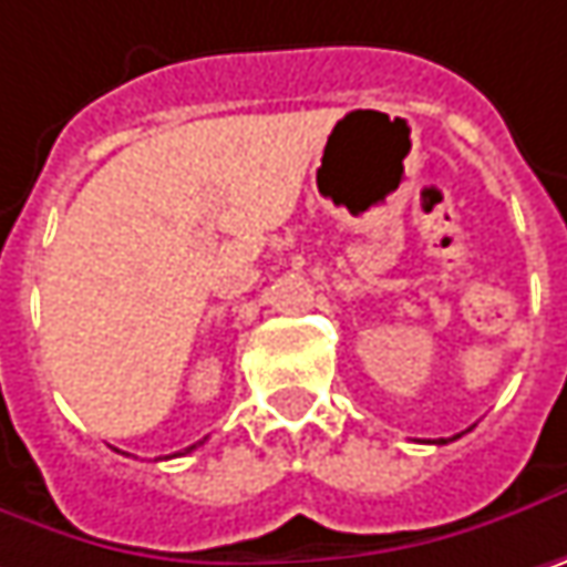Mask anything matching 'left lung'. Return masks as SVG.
I'll list each match as a JSON object with an SVG mask.
<instances>
[{"mask_svg":"<svg viewBox=\"0 0 567 567\" xmlns=\"http://www.w3.org/2000/svg\"><path fill=\"white\" fill-rule=\"evenodd\" d=\"M440 443H446V440H440Z\"/></svg>","mask_w":567,"mask_h":567,"instance_id":"obj_1","label":"left lung"}]
</instances>
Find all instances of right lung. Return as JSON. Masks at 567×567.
Listing matches in <instances>:
<instances>
[{
  "label": "right lung",
  "instance_id": "right-lung-1",
  "mask_svg": "<svg viewBox=\"0 0 567 567\" xmlns=\"http://www.w3.org/2000/svg\"><path fill=\"white\" fill-rule=\"evenodd\" d=\"M192 450H195V446H188V450H185V452H192Z\"/></svg>",
  "mask_w": 567,
  "mask_h": 567
}]
</instances>
